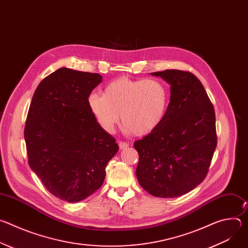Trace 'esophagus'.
I'll use <instances>...</instances> for the list:
<instances>
[{"label": "esophagus", "mask_w": 248, "mask_h": 248, "mask_svg": "<svg viewBox=\"0 0 248 248\" xmlns=\"http://www.w3.org/2000/svg\"><path fill=\"white\" fill-rule=\"evenodd\" d=\"M128 146H129V145H128L126 142H124V141H121V142L119 143V147H120V149H121V150H123V149H126Z\"/></svg>", "instance_id": "esophagus-1"}]
</instances>
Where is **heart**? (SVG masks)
<instances>
[{
  "mask_svg": "<svg viewBox=\"0 0 248 248\" xmlns=\"http://www.w3.org/2000/svg\"><path fill=\"white\" fill-rule=\"evenodd\" d=\"M167 85L155 78L131 79L126 77L111 81L104 93H92L88 107L98 124L111 132L122 117L126 131L143 136L163 122L169 105Z\"/></svg>",
  "mask_w": 248,
  "mask_h": 248,
  "instance_id": "obj_1",
  "label": "heart"
}]
</instances>
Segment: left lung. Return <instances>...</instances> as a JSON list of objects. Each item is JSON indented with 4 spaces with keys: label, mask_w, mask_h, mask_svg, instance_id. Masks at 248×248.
<instances>
[{
    "label": "left lung",
    "mask_w": 248,
    "mask_h": 248,
    "mask_svg": "<svg viewBox=\"0 0 248 248\" xmlns=\"http://www.w3.org/2000/svg\"><path fill=\"white\" fill-rule=\"evenodd\" d=\"M170 85L161 124L134 148L139 185L156 197L182 196L200 185L217 146L216 118L202 83L191 73L167 69L151 74Z\"/></svg>",
    "instance_id": "left-lung-1"
}]
</instances>
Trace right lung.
Segmentation results:
<instances>
[{
    "label": "right lung",
    "instance_id": "add662e5",
    "mask_svg": "<svg viewBox=\"0 0 248 248\" xmlns=\"http://www.w3.org/2000/svg\"><path fill=\"white\" fill-rule=\"evenodd\" d=\"M98 74L61 67L34 92L24 139L28 164L56 197L75 203L101 187L119 145L88 107Z\"/></svg>",
    "mask_w": 248,
    "mask_h": 248
}]
</instances>
